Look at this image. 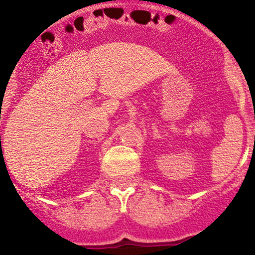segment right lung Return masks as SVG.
Returning a JSON list of instances; mask_svg holds the SVG:
<instances>
[{"instance_id":"add662e5","label":"right lung","mask_w":255,"mask_h":255,"mask_svg":"<svg viewBox=\"0 0 255 255\" xmlns=\"http://www.w3.org/2000/svg\"><path fill=\"white\" fill-rule=\"evenodd\" d=\"M0 137H1V136H0Z\"/></svg>"}]
</instances>
